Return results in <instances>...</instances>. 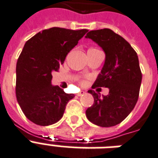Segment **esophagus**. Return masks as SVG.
<instances>
[{"label":"esophagus","mask_w":158,"mask_h":158,"mask_svg":"<svg viewBox=\"0 0 158 158\" xmlns=\"http://www.w3.org/2000/svg\"><path fill=\"white\" fill-rule=\"evenodd\" d=\"M84 94H85V93H84V91H81V92H79V94H77V96H79V97H80V96H83V95H84Z\"/></svg>","instance_id":"1"}]
</instances>
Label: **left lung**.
<instances>
[{
  "instance_id": "8db88e82",
  "label": "left lung",
  "mask_w": 158,
  "mask_h": 158,
  "mask_svg": "<svg viewBox=\"0 0 158 158\" xmlns=\"http://www.w3.org/2000/svg\"><path fill=\"white\" fill-rule=\"evenodd\" d=\"M102 48L105 62L93 89L105 87L109 94L101 97L89 90L94 105L86 110L89 121L101 127H111L125 120L137 103L142 73L137 53L127 41L109 28L90 31L85 36Z\"/></svg>"
}]
</instances>
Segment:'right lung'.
<instances>
[{"label":"right lung","mask_w":158,"mask_h":158,"mask_svg":"<svg viewBox=\"0 0 158 158\" xmlns=\"http://www.w3.org/2000/svg\"><path fill=\"white\" fill-rule=\"evenodd\" d=\"M89 30L51 28L26 42L16 64V98L23 114L36 125L48 126L59 121L74 94L52 84L67 54Z\"/></svg>","instance_id":"1"}]
</instances>
